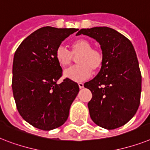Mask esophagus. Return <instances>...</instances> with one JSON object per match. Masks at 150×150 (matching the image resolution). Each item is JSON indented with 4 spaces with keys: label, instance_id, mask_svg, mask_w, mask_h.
<instances>
[{
    "label": "esophagus",
    "instance_id": "obj_1",
    "mask_svg": "<svg viewBox=\"0 0 150 150\" xmlns=\"http://www.w3.org/2000/svg\"><path fill=\"white\" fill-rule=\"evenodd\" d=\"M79 88H82L84 87V84L81 83V82H79Z\"/></svg>",
    "mask_w": 150,
    "mask_h": 150
}]
</instances>
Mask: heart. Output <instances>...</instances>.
<instances>
[{"label":"heart","instance_id":"obj_1","mask_svg":"<svg viewBox=\"0 0 150 150\" xmlns=\"http://www.w3.org/2000/svg\"><path fill=\"white\" fill-rule=\"evenodd\" d=\"M71 52L63 46H59L55 52V58L62 67L69 66L72 62L73 55L78 56L79 64L66 69L64 76L75 81H84L88 79L92 71H98L103 64V53L92 48L90 41L83 38L75 40L71 43Z\"/></svg>","mask_w":150,"mask_h":150}]
</instances>
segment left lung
<instances>
[{"mask_svg":"<svg viewBox=\"0 0 150 150\" xmlns=\"http://www.w3.org/2000/svg\"><path fill=\"white\" fill-rule=\"evenodd\" d=\"M98 41L103 52V66L84 86L92 92L88 103L90 117L97 126L114 129L124 126L136 114L140 103L142 76L134 47L124 35L108 27L82 28Z\"/></svg>","mask_w":150,"mask_h":150,"instance_id":"left-lung-1","label":"left lung"}]
</instances>
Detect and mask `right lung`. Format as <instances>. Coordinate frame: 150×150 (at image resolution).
I'll use <instances>...</instances> for the list:
<instances>
[{
    "mask_svg": "<svg viewBox=\"0 0 150 150\" xmlns=\"http://www.w3.org/2000/svg\"><path fill=\"white\" fill-rule=\"evenodd\" d=\"M77 31L43 27L27 37L14 53L12 90L17 109L25 121L39 129L62 126L79 92L71 79L57 84L62 69L55 58L62 42Z\"/></svg>",
    "mask_w": 150,
    "mask_h": 150,
    "instance_id": "obj_1",
    "label": "right lung"
}]
</instances>
